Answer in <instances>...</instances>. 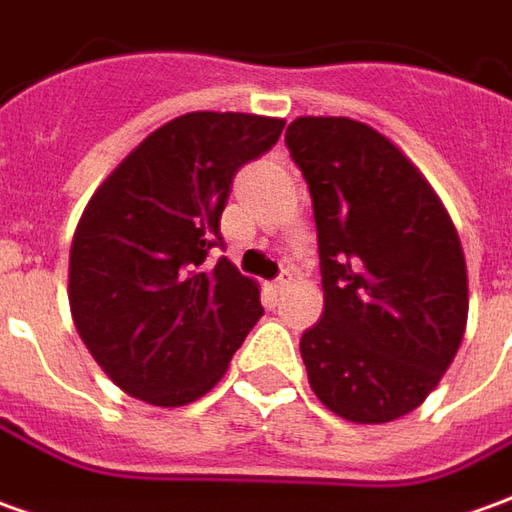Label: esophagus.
<instances>
[{"label": "esophagus", "mask_w": 512, "mask_h": 512, "mask_svg": "<svg viewBox=\"0 0 512 512\" xmlns=\"http://www.w3.org/2000/svg\"><path fill=\"white\" fill-rule=\"evenodd\" d=\"M288 285H291V271H283V274H280V277H277V280L269 285V291L271 294H283Z\"/></svg>", "instance_id": "34e87169"}]
</instances>
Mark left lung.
Wrapping results in <instances>:
<instances>
[{
    "mask_svg": "<svg viewBox=\"0 0 512 512\" xmlns=\"http://www.w3.org/2000/svg\"><path fill=\"white\" fill-rule=\"evenodd\" d=\"M314 201L325 311L302 333L314 395L350 423L409 415L451 367L468 269L451 215L395 142L350 117L285 131Z\"/></svg>",
    "mask_w": 512,
    "mask_h": 512,
    "instance_id": "left-lung-1",
    "label": "left lung"
}]
</instances>
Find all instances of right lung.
Returning <instances> with one entry per match:
<instances>
[{
    "label": "right lung",
    "mask_w": 512,
    "mask_h": 512,
    "mask_svg": "<svg viewBox=\"0 0 512 512\" xmlns=\"http://www.w3.org/2000/svg\"><path fill=\"white\" fill-rule=\"evenodd\" d=\"M285 120L190 111L139 142L83 210L69 249V311L100 370L125 395L184 406L227 373L263 316L260 285L221 257L232 176Z\"/></svg>",
    "instance_id": "add662e5"
}]
</instances>
